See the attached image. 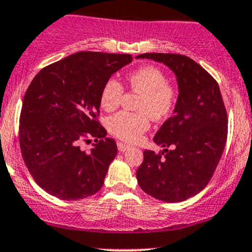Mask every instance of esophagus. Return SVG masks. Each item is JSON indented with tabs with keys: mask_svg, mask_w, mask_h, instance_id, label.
Here are the masks:
<instances>
[{
	"mask_svg": "<svg viewBox=\"0 0 252 252\" xmlns=\"http://www.w3.org/2000/svg\"><path fill=\"white\" fill-rule=\"evenodd\" d=\"M117 147H118V151H120V152H126V149L130 148V146L126 145V143H123V142H118Z\"/></svg>",
	"mask_w": 252,
	"mask_h": 252,
	"instance_id": "34e87169",
	"label": "esophagus"
}]
</instances>
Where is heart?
<instances>
[{
    "instance_id": "heart-1",
    "label": "heart",
    "mask_w": 252,
    "mask_h": 252,
    "mask_svg": "<svg viewBox=\"0 0 252 252\" xmlns=\"http://www.w3.org/2000/svg\"><path fill=\"white\" fill-rule=\"evenodd\" d=\"M129 87L142 95L139 113L121 111L107 121L110 132L126 142H135L149 128L151 118L156 121L167 118L175 110L178 92L173 85L168 84L167 76L161 69L154 65H143L128 76ZM124 94L123 85L115 77L105 82L100 92V105L106 111H113L120 106Z\"/></svg>"
}]
</instances>
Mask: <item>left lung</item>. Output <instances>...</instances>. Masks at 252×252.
<instances>
[{"label": "left lung", "instance_id": "8db88e82", "mask_svg": "<svg viewBox=\"0 0 252 252\" xmlns=\"http://www.w3.org/2000/svg\"><path fill=\"white\" fill-rule=\"evenodd\" d=\"M136 59L166 64L177 76L179 91L175 115L154 136L165 149L143 152L137 183L157 200L182 202L206 188L225 149L228 120L219 85L184 55L148 52Z\"/></svg>", "mask_w": 252, "mask_h": 252}]
</instances>
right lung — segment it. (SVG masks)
<instances>
[{
    "label": "right lung",
    "mask_w": 252,
    "mask_h": 252,
    "mask_svg": "<svg viewBox=\"0 0 252 252\" xmlns=\"http://www.w3.org/2000/svg\"><path fill=\"white\" fill-rule=\"evenodd\" d=\"M128 54L81 51L43 68L25 93L19 124L23 159L41 189L75 201L101 189L117 154L116 141L99 123L100 92ZM95 144L91 152L81 142Z\"/></svg>",
    "instance_id": "right-lung-1"
}]
</instances>
